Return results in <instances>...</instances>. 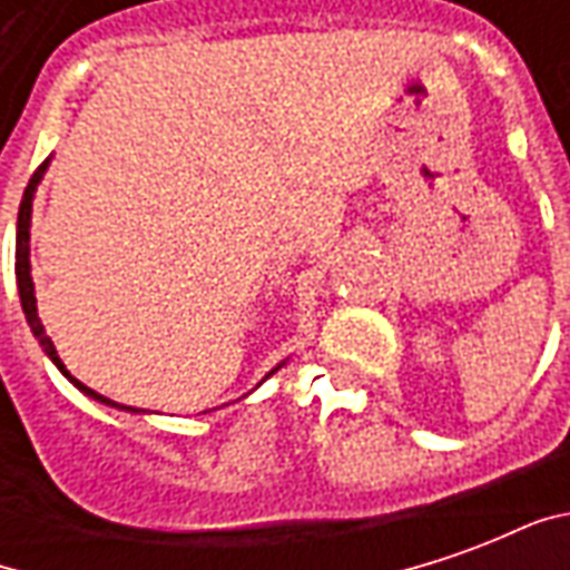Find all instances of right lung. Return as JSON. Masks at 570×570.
<instances>
[{"mask_svg":"<svg viewBox=\"0 0 570 570\" xmlns=\"http://www.w3.org/2000/svg\"><path fill=\"white\" fill-rule=\"evenodd\" d=\"M45 167H48V161L39 164L36 167V174L30 176V183H27V191H23V200H20V210H18V240H14V274H18V289H20V305H23V314H27V323H30L32 335L39 338V345L45 347V354L55 360L57 370L67 375L69 382L76 384L79 391H85L88 396H94V400H100V403H106V406H118V409H128L121 406V403H112V400H106V396H100L97 391H91V387H85V384L79 382V379H72L67 372V366H63V360L57 357V347L55 342L45 335V326L42 321H39V311H36V293H32V277H30V213H32V191H36V186H39V179H42Z\"/></svg>","mask_w":570,"mask_h":570,"instance_id":"1","label":"right lung"}]
</instances>
